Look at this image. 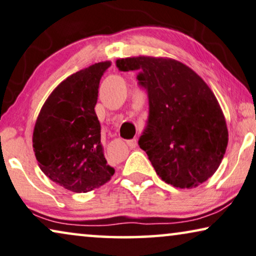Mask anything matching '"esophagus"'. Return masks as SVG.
I'll list each match as a JSON object with an SVG mask.
<instances>
[{"mask_svg": "<svg viewBox=\"0 0 256 256\" xmlns=\"http://www.w3.org/2000/svg\"><path fill=\"white\" fill-rule=\"evenodd\" d=\"M127 144H128V146L130 148H137V140L136 138H132L130 140H128Z\"/></svg>", "mask_w": 256, "mask_h": 256, "instance_id": "34e87169", "label": "esophagus"}]
</instances>
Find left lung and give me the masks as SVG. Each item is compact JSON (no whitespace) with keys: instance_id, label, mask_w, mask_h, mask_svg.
I'll return each instance as SVG.
<instances>
[{"instance_id":"1","label":"left lung","mask_w":256,"mask_h":256,"mask_svg":"<svg viewBox=\"0 0 256 256\" xmlns=\"http://www.w3.org/2000/svg\"><path fill=\"white\" fill-rule=\"evenodd\" d=\"M116 68L137 70L138 84L146 90L148 116L138 145L159 178L180 188L210 178L226 153L228 128L206 82L170 58H122Z\"/></svg>"}]
</instances>
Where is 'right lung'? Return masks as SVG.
Masks as SVG:
<instances>
[{
	"label": "right lung",
	"instance_id": "obj_1",
	"mask_svg": "<svg viewBox=\"0 0 256 256\" xmlns=\"http://www.w3.org/2000/svg\"><path fill=\"white\" fill-rule=\"evenodd\" d=\"M111 62H96L65 78L43 104L33 132L41 170L70 191L88 192L114 174L100 143L95 106L100 81Z\"/></svg>",
	"mask_w": 256,
	"mask_h": 256
}]
</instances>
